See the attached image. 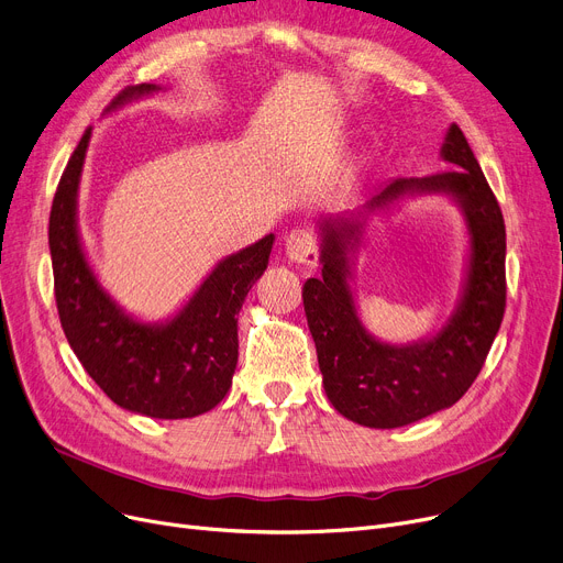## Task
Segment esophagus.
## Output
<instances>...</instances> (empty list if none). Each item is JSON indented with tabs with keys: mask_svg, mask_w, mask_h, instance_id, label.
Segmentation results:
<instances>
[{
	"mask_svg": "<svg viewBox=\"0 0 563 563\" xmlns=\"http://www.w3.org/2000/svg\"><path fill=\"white\" fill-rule=\"evenodd\" d=\"M285 255L297 262V264H306V266H314L317 260H319V246H317V240L314 234L308 232V230H291L287 236H285Z\"/></svg>",
	"mask_w": 563,
	"mask_h": 563,
	"instance_id": "34e87169",
	"label": "esophagus"
}]
</instances>
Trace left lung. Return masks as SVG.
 <instances>
[{"label":"left lung","mask_w":563,"mask_h":563,"mask_svg":"<svg viewBox=\"0 0 563 563\" xmlns=\"http://www.w3.org/2000/svg\"><path fill=\"white\" fill-rule=\"evenodd\" d=\"M450 164L427 177H397L356 210L317 221L321 276L303 285V308L317 346L323 390L346 420L397 429L454 406L475 383L507 306V232L499 205L459 125L440 145ZM418 195H445L468 230L466 272L457 306L433 335L406 345L372 336L357 309L352 276L368 217Z\"/></svg>","instance_id":"8db88e82"}]
</instances>
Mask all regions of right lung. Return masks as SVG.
<instances>
[{
  "label": "right lung",
  "instance_id": "1",
  "mask_svg": "<svg viewBox=\"0 0 563 563\" xmlns=\"http://www.w3.org/2000/svg\"><path fill=\"white\" fill-rule=\"evenodd\" d=\"M157 91V84L128 86L107 111ZM91 136L93 128H88L62 175L49 214L54 294L64 333L113 404L157 420L202 416L232 386L240 356L236 314L269 264L276 236L266 234L223 257L175 314L162 321L130 314L100 285L79 234L77 198Z\"/></svg>",
  "mask_w": 563,
  "mask_h": 563
}]
</instances>
